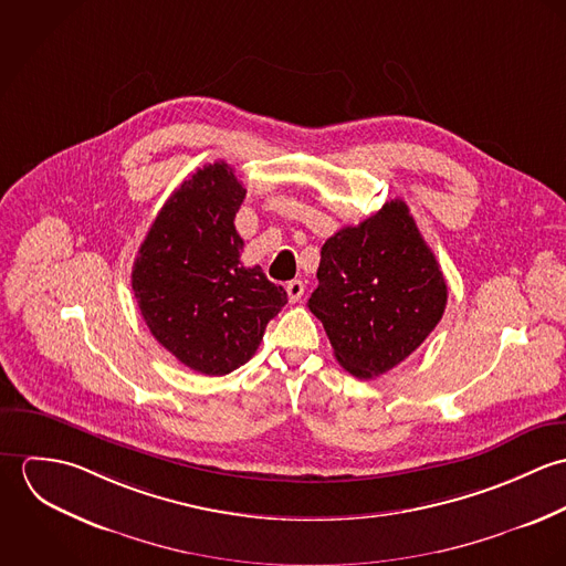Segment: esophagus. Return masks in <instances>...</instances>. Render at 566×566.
Segmentation results:
<instances>
[{
    "instance_id": "1",
    "label": "esophagus",
    "mask_w": 566,
    "mask_h": 566,
    "mask_svg": "<svg viewBox=\"0 0 566 566\" xmlns=\"http://www.w3.org/2000/svg\"><path fill=\"white\" fill-rule=\"evenodd\" d=\"M287 298H290V303H298L301 298H303V294H305V283L303 281H298V279H294V281H290L287 283Z\"/></svg>"
}]
</instances>
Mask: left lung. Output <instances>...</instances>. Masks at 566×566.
<instances>
[{"instance_id": "obj_1", "label": "left lung", "mask_w": 566, "mask_h": 566, "mask_svg": "<svg viewBox=\"0 0 566 566\" xmlns=\"http://www.w3.org/2000/svg\"><path fill=\"white\" fill-rule=\"evenodd\" d=\"M342 368L379 377L409 357L440 323L447 281L403 200L324 242L310 298Z\"/></svg>"}]
</instances>
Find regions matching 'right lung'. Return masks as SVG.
<instances>
[{
	"label": "right lung",
	"mask_w": 566,
	"mask_h": 566,
	"mask_svg": "<svg viewBox=\"0 0 566 566\" xmlns=\"http://www.w3.org/2000/svg\"><path fill=\"white\" fill-rule=\"evenodd\" d=\"M245 189L224 161L205 165L163 205L133 265V292L157 342L187 368L220 377L243 366L287 303L261 265L240 261Z\"/></svg>",
	"instance_id": "add662e5"
}]
</instances>
